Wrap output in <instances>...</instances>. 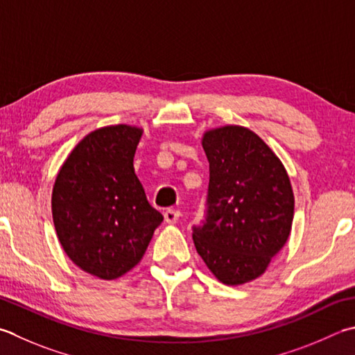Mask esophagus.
Returning a JSON list of instances; mask_svg holds the SVG:
<instances>
[{"label":"esophagus","mask_w":355,"mask_h":355,"mask_svg":"<svg viewBox=\"0 0 355 355\" xmlns=\"http://www.w3.org/2000/svg\"><path fill=\"white\" fill-rule=\"evenodd\" d=\"M178 218H180V211H177V209H168L164 212V221L168 225L177 223Z\"/></svg>","instance_id":"34e87169"}]
</instances>
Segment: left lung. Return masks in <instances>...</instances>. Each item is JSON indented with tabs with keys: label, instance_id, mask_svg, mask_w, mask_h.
I'll return each mask as SVG.
<instances>
[{
	"label": "left lung",
	"instance_id": "obj_1",
	"mask_svg": "<svg viewBox=\"0 0 355 355\" xmlns=\"http://www.w3.org/2000/svg\"><path fill=\"white\" fill-rule=\"evenodd\" d=\"M209 162L205 225L193 243L218 282L239 286L266 272L291 235L294 192L282 159L245 126L205 130Z\"/></svg>",
	"mask_w": 355,
	"mask_h": 355
}]
</instances>
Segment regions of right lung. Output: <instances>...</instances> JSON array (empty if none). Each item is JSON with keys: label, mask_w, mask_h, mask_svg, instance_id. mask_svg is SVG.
I'll use <instances>...</instances> for the list:
<instances>
[{"label": "right lung", "mask_w": 355, "mask_h": 355, "mask_svg": "<svg viewBox=\"0 0 355 355\" xmlns=\"http://www.w3.org/2000/svg\"><path fill=\"white\" fill-rule=\"evenodd\" d=\"M143 129H95L75 146L52 189V218L66 255L85 272L114 280L135 268L163 215L135 175Z\"/></svg>", "instance_id": "obj_1"}]
</instances>
